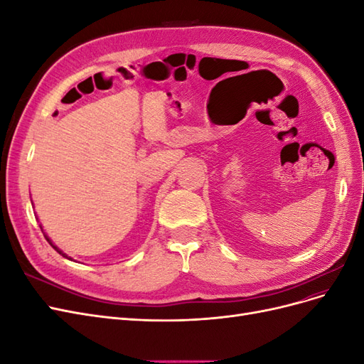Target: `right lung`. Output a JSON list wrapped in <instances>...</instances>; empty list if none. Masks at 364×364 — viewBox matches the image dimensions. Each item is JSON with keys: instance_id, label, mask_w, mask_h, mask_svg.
<instances>
[{"instance_id": "right-lung-1", "label": "right lung", "mask_w": 364, "mask_h": 364, "mask_svg": "<svg viewBox=\"0 0 364 364\" xmlns=\"http://www.w3.org/2000/svg\"><path fill=\"white\" fill-rule=\"evenodd\" d=\"M42 232H43V229H42ZM43 235H46V234H43ZM46 238H47V241H48V243H50V245H51V246H53V249H56V250H58V252H59V253H60V255H62V257H65V258H68V257H67V255H65V253H63V252H62V250H60V249H58V247H56V246H54V245H53V243H51V240H50V238H48V237H47V235H46ZM68 259H71V258H68Z\"/></svg>"}]
</instances>
